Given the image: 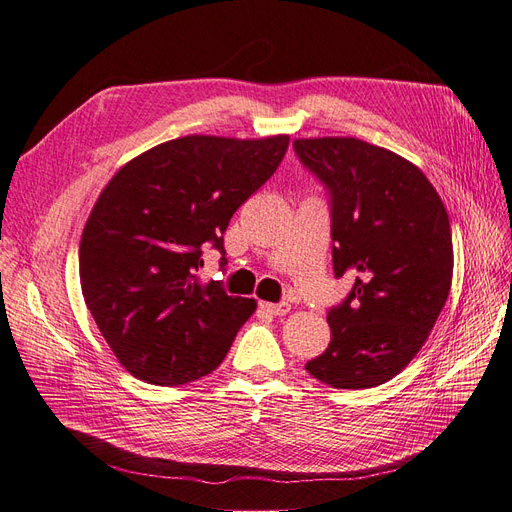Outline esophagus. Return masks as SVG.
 Returning <instances> with one entry per match:
<instances>
[{
    "label": "esophagus",
    "instance_id": "1",
    "mask_svg": "<svg viewBox=\"0 0 512 512\" xmlns=\"http://www.w3.org/2000/svg\"><path fill=\"white\" fill-rule=\"evenodd\" d=\"M260 309L262 312H267L271 316H286L290 312V305L288 303H267V301H260Z\"/></svg>",
    "mask_w": 512,
    "mask_h": 512
}]
</instances>
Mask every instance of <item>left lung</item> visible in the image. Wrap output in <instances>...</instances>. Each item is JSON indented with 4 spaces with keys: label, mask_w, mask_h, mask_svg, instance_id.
I'll return each mask as SVG.
<instances>
[{
    "label": "left lung",
    "mask_w": 512,
    "mask_h": 512,
    "mask_svg": "<svg viewBox=\"0 0 512 512\" xmlns=\"http://www.w3.org/2000/svg\"><path fill=\"white\" fill-rule=\"evenodd\" d=\"M294 151L331 190L335 275H354L327 320L331 344L305 369L335 389L397 376L436 324L453 282L451 222L423 170L352 136L297 138Z\"/></svg>",
    "instance_id": "8db88e82"
}]
</instances>
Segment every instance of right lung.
<instances>
[{
	"label": "right lung",
	"mask_w": 512,
	"mask_h": 512,
	"mask_svg": "<svg viewBox=\"0 0 512 512\" xmlns=\"http://www.w3.org/2000/svg\"><path fill=\"white\" fill-rule=\"evenodd\" d=\"M290 136L190 134L147 149L104 185L83 228V297L138 380L179 386L218 367L256 301L200 282V250L280 166ZM226 260V258H222Z\"/></svg>",
	"instance_id": "1"
}]
</instances>
